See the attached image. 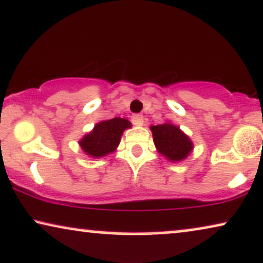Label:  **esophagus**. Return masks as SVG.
<instances>
[{
  "instance_id": "obj_1",
  "label": "esophagus",
  "mask_w": 263,
  "mask_h": 263,
  "mask_svg": "<svg viewBox=\"0 0 263 263\" xmlns=\"http://www.w3.org/2000/svg\"><path fill=\"white\" fill-rule=\"evenodd\" d=\"M132 123L136 126H142L143 125V116L141 115V114H135V115H132Z\"/></svg>"
}]
</instances>
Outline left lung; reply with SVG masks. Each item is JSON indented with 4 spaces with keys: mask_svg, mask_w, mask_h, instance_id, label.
I'll return each mask as SVG.
<instances>
[{
    "mask_svg": "<svg viewBox=\"0 0 263 263\" xmlns=\"http://www.w3.org/2000/svg\"><path fill=\"white\" fill-rule=\"evenodd\" d=\"M157 151L170 162H181L194 149V143L178 126L170 122L151 126Z\"/></svg>",
    "mask_w": 263,
    "mask_h": 263,
    "instance_id": "1",
    "label": "left lung"
}]
</instances>
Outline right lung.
Segmentation results:
<instances>
[{
    "label": "right lung",
    "instance_id": "1",
    "mask_svg": "<svg viewBox=\"0 0 263 263\" xmlns=\"http://www.w3.org/2000/svg\"><path fill=\"white\" fill-rule=\"evenodd\" d=\"M131 127L127 119L114 118L97 123L89 134L80 141L81 148L91 158H101L115 152L126 128Z\"/></svg>",
    "mask_w": 263,
    "mask_h": 263
}]
</instances>
